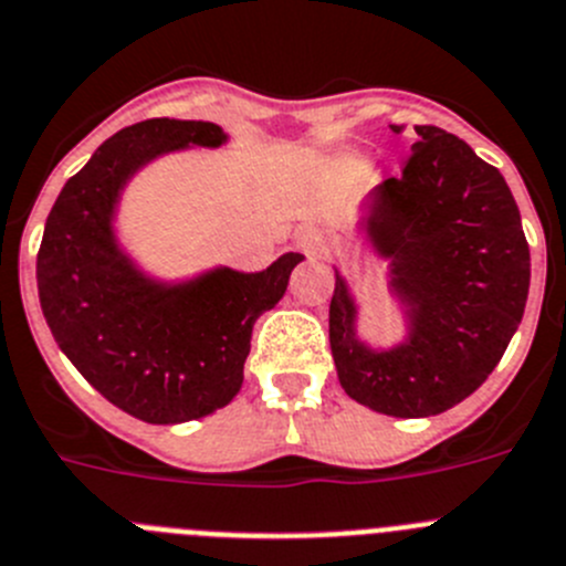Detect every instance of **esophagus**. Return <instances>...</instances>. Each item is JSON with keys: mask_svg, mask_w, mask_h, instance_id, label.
<instances>
[{"mask_svg": "<svg viewBox=\"0 0 566 566\" xmlns=\"http://www.w3.org/2000/svg\"><path fill=\"white\" fill-rule=\"evenodd\" d=\"M295 248L313 259L327 256V253L333 251V237H329L327 228L302 226L298 231H295Z\"/></svg>", "mask_w": 566, "mask_h": 566, "instance_id": "34e87169", "label": "esophagus"}]
</instances>
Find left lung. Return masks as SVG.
Listing matches in <instances>:
<instances>
[{
    "instance_id": "obj_1",
    "label": "left lung",
    "mask_w": 566,
    "mask_h": 566,
    "mask_svg": "<svg viewBox=\"0 0 566 566\" xmlns=\"http://www.w3.org/2000/svg\"><path fill=\"white\" fill-rule=\"evenodd\" d=\"M400 135L403 126H391ZM403 175L380 182L358 220L386 262L406 338L371 346L358 302L335 268L329 346L353 400L389 417L462 403L502 360L531 290V248L499 169L440 126H415Z\"/></svg>"
}]
</instances>
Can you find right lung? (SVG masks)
Listing matches in <instances>:
<instances>
[{"label":"right lung","instance_id":"1","mask_svg":"<svg viewBox=\"0 0 566 566\" xmlns=\"http://www.w3.org/2000/svg\"><path fill=\"white\" fill-rule=\"evenodd\" d=\"M228 144L211 120L126 126L70 177L35 259L39 302L55 344L112 406L155 426L200 420L245 380L251 333L276 307L302 253L259 273L211 268L166 282L126 253L115 231L132 177L157 157Z\"/></svg>","mask_w":566,"mask_h":566}]
</instances>
